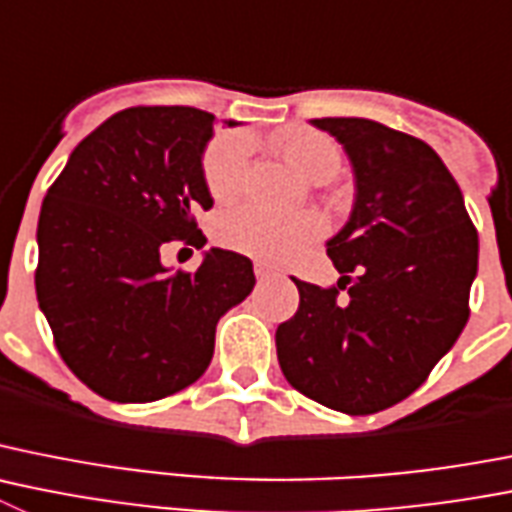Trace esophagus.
<instances>
[{
  "mask_svg": "<svg viewBox=\"0 0 512 512\" xmlns=\"http://www.w3.org/2000/svg\"><path fill=\"white\" fill-rule=\"evenodd\" d=\"M253 271H256V279H259V281H266V279H271V276H276L274 266L264 264V261H256Z\"/></svg>",
  "mask_w": 512,
  "mask_h": 512,
  "instance_id": "34e87169",
  "label": "esophagus"
}]
</instances>
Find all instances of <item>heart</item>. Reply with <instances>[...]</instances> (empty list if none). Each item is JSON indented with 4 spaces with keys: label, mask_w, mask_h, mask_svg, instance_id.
I'll return each mask as SVG.
<instances>
[{
    "label": "heart",
    "mask_w": 512,
    "mask_h": 512,
    "mask_svg": "<svg viewBox=\"0 0 512 512\" xmlns=\"http://www.w3.org/2000/svg\"><path fill=\"white\" fill-rule=\"evenodd\" d=\"M281 157L309 182H327L340 170V149L320 131L289 129L276 139ZM251 159V137L228 131L208 144L203 157L205 187L215 200H231L241 192ZM322 236V218L314 213L274 215L269 210L241 205L218 220V238L228 248L253 259L279 261L302 251Z\"/></svg>",
    "instance_id": "1"
}]
</instances>
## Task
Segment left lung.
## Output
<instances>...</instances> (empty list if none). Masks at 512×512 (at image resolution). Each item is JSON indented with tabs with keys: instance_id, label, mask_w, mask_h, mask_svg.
<instances>
[{
	"instance_id": "obj_1",
	"label": "left lung",
	"mask_w": 512,
	"mask_h": 512,
	"mask_svg": "<svg viewBox=\"0 0 512 512\" xmlns=\"http://www.w3.org/2000/svg\"><path fill=\"white\" fill-rule=\"evenodd\" d=\"M353 164L350 220L327 241L335 287L294 279L299 309L276 330L287 381L350 416L426 381L470 317L477 231L439 154L370 119H312Z\"/></svg>"
}]
</instances>
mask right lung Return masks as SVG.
I'll list each match as a JSON object with an SVG mask.
<instances>
[{
  "label": "right lung",
  "mask_w": 512,
  "mask_h": 512,
  "mask_svg": "<svg viewBox=\"0 0 512 512\" xmlns=\"http://www.w3.org/2000/svg\"><path fill=\"white\" fill-rule=\"evenodd\" d=\"M213 124L192 106L119 111L73 149L42 200L37 302L65 365L109 401H157L198 381L215 325L256 284L236 251L210 248L198 271L159 259L172 241L205 246L195 210L213 208L203 177Z\"/></svg>",
  "instance_id": "obj_1"
}]
</instances>
